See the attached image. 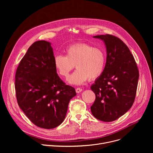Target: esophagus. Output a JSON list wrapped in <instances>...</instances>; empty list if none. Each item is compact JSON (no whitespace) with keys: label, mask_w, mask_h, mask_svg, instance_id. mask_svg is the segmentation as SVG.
<instances>
[{"label":"esophagus","mask_w":153,"mask_h":153,"mask_svg":"<svg viewBox=\"0 0 153 153\" xmlns=\"http://www.w3.org/2000/svg\"><path fill=\"white\" fill-rule=\"evenodd\" d=\"M76 91L77 93H80V92L82 91V89L80 88H77L76 89Z\"/></svg>","instance_id":"1"}]
</instances>
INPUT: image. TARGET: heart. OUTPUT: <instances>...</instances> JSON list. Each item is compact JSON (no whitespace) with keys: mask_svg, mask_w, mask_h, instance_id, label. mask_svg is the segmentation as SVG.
Instances as JSON below:
<instances>
[{"mask_svg":"<svg viewBox=\"0 0 153 153\" xmlns=\"http://www.w3.org/2000/svg\"><path fill=\"white\" fill-rule=\"evenodd\" d=\"M54 63L57 73L62 77L68 76L74 68L75 71L67 79L68 83L80 85L88 79L94 80L102 73L106 63L104 51L87 43H80L70 47L67 56L57 54L54 56Z\"/></svg>","mask_w":153,"mask_h":153,"instance_id":"1","label":"heart"}]
</instances>
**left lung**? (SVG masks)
I'll list each match as a JSON object with an SVG mask.
<instances>
[{"label": "left lung", "instance_id": "left-lung-1", "mask_svg": "<svg viewBox=\"0 0 153 153\" xmlns=\"http://www.w3.org/2000/svg\"><path fill=\"white\" fill-rule=\"evenodd\" d=\"M106 47L105 68L91 86L96 99L91 113L103 122H112L131 108L136 97L139 77L133 56L120 39L112 35H98Z\"/></svg>", "mask_w": 153, "mask_h": 153}]
</instances>
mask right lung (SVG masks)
Masks as SVG:
<instances>
[{
  "label": "right lung",
  "instance_id": "1",
  "mask_svg": "<svg viewBox=\"0 0 153 153\" xmlns=\"http://www.w3.org/2000/svg\"><path fill=\"white\" fill-rule=\"evenodd\" d=\"M51 43L34 42L16 70L15 89L17 103L36 126L45 129L60 125L66 116L70 100L76 95L57 74Z\"/></svg>",
  "mask_w": 153,
  "mask_h": 153
}]
</instances>
